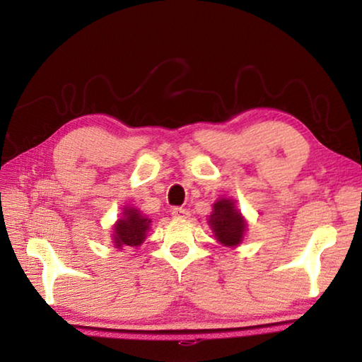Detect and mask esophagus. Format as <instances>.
Masks as SVG:
<instances>
[{"instance_id": "obj_1", "label": "esophagus", "mask_w": 362, "mask_h": 362, "mask_svg": "<svg viewBox=\"0 0 362 362\" xmlns=\"http://www.w3.org/2000/svg\"><path fill=\"white\" fill-rule=\"evenodd\" d=\"M170 214H173L174 218H187V217H189V211L183 209V207H174V209L170 211Z\"/></svg>"}]
</instances>
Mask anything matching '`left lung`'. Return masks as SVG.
<instances>
[{"mask_svg":"<svg viewBox=\"0 0 362 362\" xmlns=\"http://www.w3.org/2000/svg\"><path fill=\"white\" fill-rule=\"evenodd\" d=\"M214 235L217 236L223 246H236L243 240L246 222L238 209H235V203L231 199H220L214 204V212L209 220Z\"/></svg>","mask_w":362,"mask_h":362,"instance_id":"obj_1","label":"left lung"}]
</instances>
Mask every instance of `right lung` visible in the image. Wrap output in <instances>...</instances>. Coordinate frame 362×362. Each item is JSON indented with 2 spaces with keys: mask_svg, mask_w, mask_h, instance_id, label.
<instances>
[{
  "mask_svg": "<svg viewBox=\"0 0 362 362\" xmlns=\"http://www.w3.org/2000/svg\"><path fill=\"white\" fill-rule=\"evenodd\" d=\"M122 216L124 217L119 218L118 223L115 225L113 238L116 247L140 246L145 240L146 230H148L151 220L140 216V212L134 207H126Z\"/></svg>",
  "mask_w": 362,
  "mask_h": 362,
  "instance_id": "add662e5",
  "label": "right lung"
}]
</instances>
